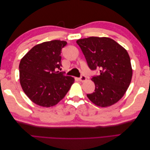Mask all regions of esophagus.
<instances>
[{"instance_id": "1", "label": "esophagus", "mask_w": 150, "mask_h": 150, "mask_svg": "<svg viewBox=\"0 0 150 150\" xmlns=\"http://www.w3.org/2000/svg\"><path fill=\"white\" fill-rule=\"evenodd\" d=\"M79 81H81V82H84V81H86V76H82L80 78H79Z\"/></svg>"}]
</instances>
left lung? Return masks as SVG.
<instances>
[{
  "instance_id": "1",
  "label": "left lung",
  "mask_w": 150,
  "mask_h": 150,
  "mask_svg": "<svg viewBox=\"0 0 150 150\" xmlns=\"http://www.w3.org/2000/svg\"><path fill=\"white\" fill-rule=\"evenodd\" d=\"M91 69H99L94 76L95 90L87 94L89 100L99 107H108L120 101L132 79L133 69L126 50L113 39L89 37L77 40Z\"/></svg>"
}]
</instances>
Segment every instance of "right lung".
Here are the masks:
<instances>
[{
	"label": "right lung",
	"instance_id": "obj_1",
	"mask_svg": "<svg viewBox=\"0 0 150 150\" xmlns=\"http://www.w3.org/2000/svg\"><path fill=\"white\" fill-rule=\"evenodd\" d=\"M64 40H53L35 45L21 59L19 80L24 92L37 105L49 108L64 98L74 78L58 73Z\"/></svg>",
	"mask_w": 150,
	"mask_h": 150
}]
</instances>
